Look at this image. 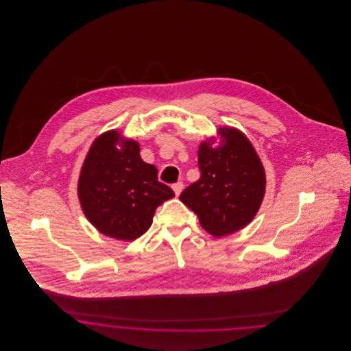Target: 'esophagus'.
<instances>
[{
    "instance_id": "34e87169",
    "label": "esophagus",
    "mask_w": 351,
    "mask_h": 351,
    "mask_svg": "<svg viewBox=\"0 0 351 351\" xmlns=\"http://www.w3.org/2000/svg\"><path fill=\"white\" fill-rule=\"evenodd\" d=\"M184 184L182 182H178V183L172 184V189H173V192H175V195L176 196H179L180 193H182V191H183Z\"/></svg>"
}]
</instances>
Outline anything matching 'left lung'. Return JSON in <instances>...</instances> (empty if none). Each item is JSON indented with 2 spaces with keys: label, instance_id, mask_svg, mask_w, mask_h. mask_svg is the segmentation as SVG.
<instances>
[{
  "label": "left lung",
  "instance_id": "left-lung-1",
  "mask_svg": "<svg viewBox=\"0 0 351 351\" xmlns=\"http://www.w3.org/2000/svg\"><path fill=\"white\" fill-rule=\"evenodd\" d=\"M219 133L223 143L216 149L210 142L201 143L200 179L180 195L201 226L216 237L245 228L256 215L266 189L265 169L249 139L233 128Z\"/></svg>",
  "mask_w": 351,
  "mask_h": 351
}]
</instances>
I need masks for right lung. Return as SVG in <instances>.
I'll use <instances>...</instances> for the list:
<instances>
[{
	"label": "right lung",
	"mask_w": 351,
	"mask_h": 351,
	"mask_svg": "<svg viewBox=\"0 0 351 351\" xmlns=\"http://www.w3.org/2000/svg\"><path fill=\"white\" fill-rule=\"evenodd\" d=\"M77 192L89 222L101 233L122 241H134L146 233L156 208L175 196L168 185L158 180L156 167L142 160L139 145L122 142L116 130L93 142Z\"/></svg>",
	"instance_id": "add662e5"
}]
</instances>
